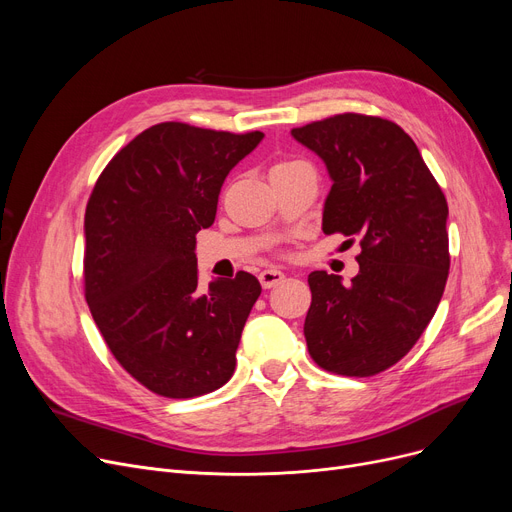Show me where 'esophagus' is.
Instances as JSON below:
<instances>
[{
    "label": "esophagus",
    "mask_w": 512,
    "mask_h": 512,
    "mask_svg": "<svg viewBox=\"0 0 512 512\" xmlns=\"http://www.w3.org/2000/svg\"><path fill=\"white\" fill-rule=\"evenodd\" d=\"M284 274L280 270H263L259 274V282L263 288H272V286H278L280 282H284Z\"/></svg>",
    "instance_id": "34e87169"
}]
</instances>
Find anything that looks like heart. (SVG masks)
Instances as JSON below:
<instances>
[{
	"mask_svg": "<svg viewBox=\"0 0 512 512\" xmlns=\"http://www.w3.org/2000/svg\"><path fill=\"white\" fill-rule=\"evenodd\" d=\"M297 164H301V161H280V164H276V166H274V170H282V168L297 166ZM274 170H272V172H274Z\"/></svg>",
	"mask_w": 512,
	"mask_h": 512,
	"instance_id": "obj_1",
	"label": "heart"
}]
</instances>
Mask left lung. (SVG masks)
<instances>
[{"instance_id": "left-lung-1", "label": "left lung", "mask_w": 512, "mask_h": 512, "mask_svg": "<svg viewBox=\"0 0 512 512\" xmlns=\"http://www.w3.org/2000/svg\"><path fill=\"white\" fill-rule=\"evenodd\" d=\"M290 134L332 178L321 230L361 240L351 284L309 274V355L326 371L369 378L411 351L440 305L448 203L413 139L390 120L338 114Z\"/></svg>"}]
</instances>
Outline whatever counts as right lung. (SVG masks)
<instances>
[{"instance_id": "add662e5", "label": "right lung", "mask_w": 512, "mask_h": 512, "mask_svg": "<svg viewBox=\"0 0 512 512\" xmlns=\"http://www.w3.org/2000/svg\"><path fill=\"white\" fill-rule=\"evenodd\" d=\"M263 139L161 122L105 166L85 213V297L116 361L145 388L193 398L234 373L255 276L197 288L195 234L209 228L230 170Z\"/></svg>"}]
</instances>
